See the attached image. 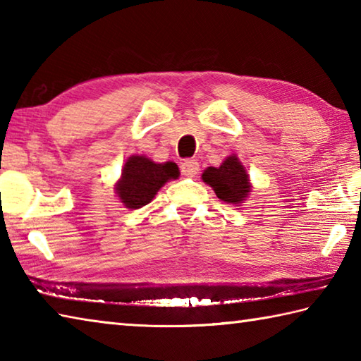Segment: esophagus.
I'll return each mask as SVG.
<instances>
[{"mask_svg":"<svg viewBox=\"0 0 361 361\" xmlns=\"http://www.w3.org/2000/svg\"><path fill=\"white\" fill-rule=\"evenodd\" d=\"M180 169H181V173L186 175V176H194L199 173V162H197L195 159H185L180 164Z\"/></svg>","mask_w":361,"mask_h":361,"instance_id":"34e87169","label":"esophagus"}]
</instances>
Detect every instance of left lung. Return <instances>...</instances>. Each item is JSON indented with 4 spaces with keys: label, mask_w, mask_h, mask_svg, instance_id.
<instances>
[{
    "label": "left lung",
    "mask_w": 361,
    "mask_h": 361,
    "mask_svg": "<svg viewBox=\"0 0 361 361\" xmlns=\"http://www.w3.org/2000/svg\"><path fill=\"white\" fill-rule=\"evenodd\" d=\"M202 180L214 189L219 199L227 203H241L250 192V183L236 157H230L221 167H208Z\"/></svg>",
    "instance_id": "obj_1"
}]
</instances>
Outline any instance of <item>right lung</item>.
I'll use <instances>...</instances> for the list:
<instances>
[{"label":"right lung","mask_w":361,"mask_h":361,"mask_svg":"<svg viewBox=\"0 0 361 361\" xmlns=\"http://www.w3.org/2000/svg\"><path fill=\"white\" fill-rule=\"evenodd\" d=\"M175 162L157 164L144 157H131L125 162L122 178L117 183V195L126 208L137 209L153 200L161 186L178 176Z\"/></svg>","instance_id":"right-lung-1"}]
</instances>
